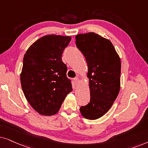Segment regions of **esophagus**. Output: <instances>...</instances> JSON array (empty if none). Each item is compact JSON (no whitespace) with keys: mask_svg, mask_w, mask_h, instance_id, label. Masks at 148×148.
<instances>
[{"mask_svg":"<svg viewBox=\"0 0 148 148\" xmlns=\"http://www.w3.org/2000/svg\"><path fill=\"white\" fill-rule=\"evenodd\" d=\"M74 84H76V86L78 85V84H79V82H80V80H79V78H78V77H76V78H75L74 79Z\"/></svg>","mask_w":148,"mask_h":148,"instance_id":"obj_1","label":"esophagus"}]
</instances>
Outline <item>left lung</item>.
<instances>
[{"label": "left lung", "instance_id": "obj_1", "mask_svg": "<svg viewBox=\"0 0 148 148\" xmlns=\"http://www.w3.org/2000/svg\"><path fill=\"white\" fill-rule=\"evenodd\" d=\"M76 45L86 59L90 102L80 108L88 120L99 119L110 109L121 87V59L112 43L94 32L76 36Z\"/></svg>", "mask_w": 148, "mask_h": 148}]
</instances>
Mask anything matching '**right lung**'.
Segmentation results:
<instances>
[{
    "label": "right lung",
    "instance_id": "obj_1",
    "mask_svg": "<svg viewBox=\"0 0 148 148\" xmlns=\"http://www.w3.org/2000/svg\"><path fill=\"white\" fill-rule=\"evenodd\" d=\"M70 36L47 35L27 49L23 60L21 84L27 101L41 115L57 114L69 92L71 80L62 53Z\"/></svg>",
    "mask_w": 148,
    "mask_h": 148
}]
</instances>
